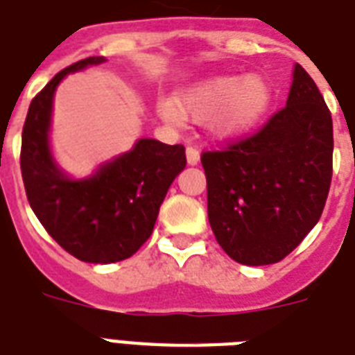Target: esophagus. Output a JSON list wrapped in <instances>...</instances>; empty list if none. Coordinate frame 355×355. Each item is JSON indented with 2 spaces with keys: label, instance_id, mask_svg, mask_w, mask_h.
I'll list each match as a JSON object with an SVG mask.
<instances>
[{
  "label": "esophagus",
  "instance_id": "34e87169",
  "mask_svg": "<svg viewBox=\"0 0 355 355\" xmlns=\"http://www.w3.org/2000/svg\"><path fill=\"white\" fill-rule=\"evenodd\" d=\"M186 160H188L189 166H197L200 162V153L195 147H188L186 149Z\"/></svg>",
  "mask_w": 355,
  "mask_h": 355
}]
</instances>
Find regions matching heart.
I'll return each instance as SVG.
<instances>
[{
  "mask_svg": "<svg viewBox=\"0 0 355 355\" xmlns=\"http://www.w3.org/2000/svg\"><path fill=\"white\" fill-rule=\"evenodd\" d=\"M270 103L272 86L265 77L227 73L189 85L158 110L167 123L182 118L202 123L211 117L210 127L219 138H237L263 119Z\"/></svg>",
  "mask_w": 355,
  "mask_h": 355,
  "instance_id": "obj_1",
  "label": "heart"
}]
</instances>
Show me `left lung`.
Masks as SVG:
<instances>
[{
    "mask_svg": "<svg viewBox=\"0 0 355 355\" xmlns=\"http://www.w3.org/2000/svg\"><path fill=\"white\" fill-rule=\"evenodd\" d=\"M334 125L308 71L295 64L286 108L252 138L205 153L208 221L237 263H276L319 223L331 182Z\"/></svg>",
    "mask_w": 355,
    "mask_h": 355,
    "instance_id": "left-lung-1",
    "label": "left lung"
}]
</instances>
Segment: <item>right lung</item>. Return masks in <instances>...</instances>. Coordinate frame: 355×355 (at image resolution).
<instances>
[{"mask_svg":"<svg viewBox=\"0 0 355 355\" xmlns=\"http://www.w3.org/2000/svg\"><path fill=\"white\" fill-rule=\"evenodd\" d=\"M105 57H88L57 73L31 101L21 134V177L29 205L47 234L80 261L116 263L130 258L155 228L160 206L186 167L182 145L139 138L132 149L71 177L51 150L55 92L62 79Z\"/></svg>","mask_w":355,"mask_h":355,"instance_id":"right-lung-1","label":"right lung"}]
</instances>
